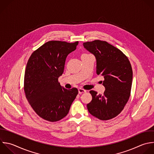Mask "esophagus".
Segmentation results:
<instances>
[{
    "label": "esophagus",
    "mask_w": 154,
    "mask_h": 154,
    "mask_svg": "<svg viewBox=\"0 0 154 154\" xmlns=\"http://www.w3.org/2000/svg\"><path fill=\"white\" fill-rule=\"evenodd\" d=\"M78 92H79V94H82L83 93H85L86 90H84V89H82V88H79L78 89Z\"/></svg>",
    "instance_id": "esophagus-1"
}]
</instances>
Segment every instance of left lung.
I'll list each match as a JSON object with an SVG mask.
<instances>
[{
  "mask_svg": "<svg viewBox=\"0 0 154 154\" xmlns=\"http://www.w3.org/2000/svg\"><path fill=\"white\" fill-rule=\"evenodd\" d=\"M96 59V73L103 76V94L91 90V101L88 111L101 120L118 116L129 100L132 81V70L128 57L119 49L99 40L83 43Z\"/></svg>",
  "mask_w": 154,
  "mask_h": 154,
  "instance_id": "obj_1",
  "label": "left lung"
}]
</instances>
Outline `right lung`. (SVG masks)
Wrapping results in <instances>:
<instances>
[{"label": "right lung", "instance_id": "right-lung-1", "mask_svg": "<svg viewBox=\"0 0 154 154\" xmlns=\"http://www.w3.org/2000/svg\"><path fill=\"white\" fill-rule=\"evenodd\" d=\"M78 42L49 41L33 52L26 64L24 78L26 97L34 111L51 122L66 117L78 94L76 88L61 87L67 55L76 49Z\"/></svg>", "mask_w": 154, "mask_h": 154}]
</instances>
